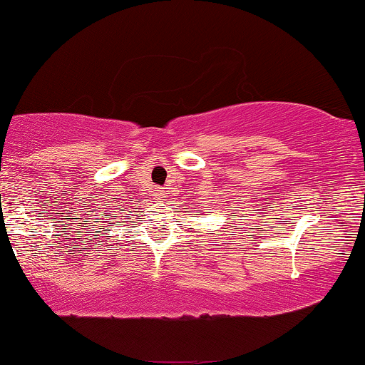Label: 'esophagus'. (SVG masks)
<instances>
[{"mask_svg": "<svg viewBox=\"0 0 365 365\" xmlns=\"http://www.w3.org/2000/svg\"><path fill=\"white\" fill-rule=\"evenodd\" d=\"M153 195H155L156 200H163V198H165V190H161V188H156Z\"/></svg>", "mask_w": 365, "mask_h": 365, "instance_id": "esophagus-1", "label": "esophagus"}]
</instances>
